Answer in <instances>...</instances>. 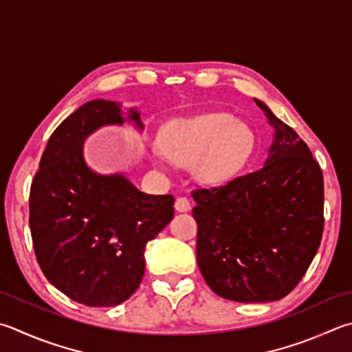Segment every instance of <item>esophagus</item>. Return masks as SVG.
<instances>
[{
  "label": "esophagus",
  "instance_id": "esophagus-1",
  "mask_svg": "<svg viewBox=\"0 0 352 352\" xmlns=\"http://www.w3.org/2000/svg\"><path fill=\"white\" fill-rule=\"evenodd\" d=\"M175 209L178 210V212H186V210L190 209V201L186 197H177Z\"/></svg>",
  "mask_w": 352,
  "mask_h": 352
}]
</instances>
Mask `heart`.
Returning a JSON list of instances; mask_svg holds the SVG:
<instances>
[{"mask_svg":"<svg viewBox=\"0 0 352 352\" xmlns=\"http://www.w3.org/2000/svg\"><path fill=\"white\" fill-rule=\"evenodd\" d=\"M254 133L231 113H203L166 124L162 149L170 162L195 164L200 180L228 182L246 164L254 151Z\"/></svg>","mask_w":352,"mask_h":352,"instance_id":"obj_1","label":"heart"}]
</instances>
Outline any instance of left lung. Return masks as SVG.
<instances>
[{"instance_id": "1", "label": "left lung", "mask_w": 352, "mask_h": 352, "mask_svg": "<svg viewBox=\"0 0 352 352\" xmlns=\"http://www.w3.org/2000/svg\"><path fill=\"white\" fill-rule=\"evenodd\" d=\"M276 127L265 166L197 188V263L210 289L240 303L286 297L320 246L323 172L297 132L255 100Z\"/></svg>"}]
</instances>
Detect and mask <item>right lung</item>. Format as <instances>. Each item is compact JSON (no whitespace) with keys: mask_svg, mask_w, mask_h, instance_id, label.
<instances>
[{"mask_svg":"<svg viewBox=\"0 0 352 352\" xmlns=\"http://www.w3.org/2000/svg\"><path fill=\"white\" fill-rule=\"evenodd\" d=\"M129 118L142 129L140 113ZM120 106L94 100L50 135L32 180L29 226L38 265L56 289L86 306H115L138 289L144 248L174 217V195H149L123 175L87 168L82 142L123 123Z\"/></svg>","mask_w":352,"mask_h":352,"instance_id":"right-lung-1","label":"right lung"}]
</instances>
